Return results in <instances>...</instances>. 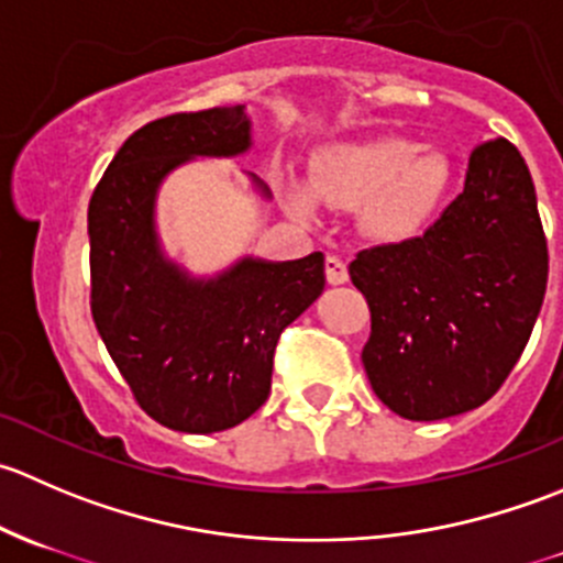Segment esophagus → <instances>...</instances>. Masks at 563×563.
Here are the masks:
<instances>
[{
    "mask_svg": "<svg viewBox=\"0 0 563 563\" xmlns=\"http://www.w3.org/2000/svg\"><path fill=\"white\" fill-rule=\"evenodd\" d=\"M323 269H327V280L332 283V286H340V283L349 280V266H345V261L340 258V255H327Z\"/></svg>",
    "mask_w": 563,
    "mask_h": 563,
    "instance_id": "esophagus-1",
    "label": "esophagus"
}]
</instances>
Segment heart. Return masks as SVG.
<instances>
[{
  "mask_svg": "<svg viewBox=\"0 0 563 563\" xmlns=\"http://www.w3.org/2000/svg\"><path fill=\"white\" fill-rule=\"evenodd\" d=\"M419 150V141L402 135L338 144L316 157L310 185L329 207H362V225L378 240H406L439 207L452 174L441 152ZM291 203L310 212L305 192L294 190Z\"/></svg>",
  "mask_w": 563,
  "mask_h": 563,
  "instance_id": "1",
  "label": "heart"
}]
</instances>
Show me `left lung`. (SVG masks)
I'll return each instance as SVG.
<instances>
[{
  "instance_id": "1",
  "label": "left lung",
  "mask_w": 563,
  "mask_h": 563,
  "mask_svg": "<svg viewBox=\"0 0 563 563\" xmlns=\"http://www.w3.org/2000/svg\"><path fill=\"white\" fill-rule=\"evenodd\" d=\"M371 308L362 362L384 406L413 422L490 400L518 365L548 288V240L515 144L468 157L463 192L413 240L356 253Z\"/></svg>"
}]
</instances>
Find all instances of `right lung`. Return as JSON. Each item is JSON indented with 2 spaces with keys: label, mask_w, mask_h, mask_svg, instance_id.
<instances>
[{
  "label": "right lung",
  "mask_w": 563,
  "mask_h": 563,
  "mask_svg": "<svg viewBox=\"0 0 563 563\" xmlns=\"http://www.w3.org/2000/svg\"><path fill=\"white\" fill-rule=\"evenodd\" d=\"M247 146L242 106L155 119L124 141L89 201L95 327L135 402L181 433H218L258 411L283 329L323 291L321 253L283 264L242 258L214 280H190L163 258V176L190 157Z\"/></svg>",
  "instance_id": "1"
}]
</instances>
